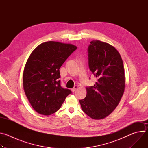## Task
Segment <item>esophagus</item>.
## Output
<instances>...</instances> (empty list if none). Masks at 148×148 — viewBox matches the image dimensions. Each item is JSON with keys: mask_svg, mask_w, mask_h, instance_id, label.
Wrapping results in <instances>:
<instances>
[{"mask_svg": "<svg viewBox=\"0 0 148 148\" xmlns=\"http://www.w3.org/2000/svg\"><path fill=\"white\" fill-rule=\"evenodd\" d=\"M77 88H78V86H74V87L73 88H72L71 90L72 92H74L75 91H76V90H77Z\"/></svg>", "mask_w": 148, "mask_h": 148, "instance_id": "34e87169", "label": "esophagus"}]
</instances>
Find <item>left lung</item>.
<instances>
[{"label":"left lung","mask_w":148,"mask_h":148,"mask_svg":"<svg viewBox=\"0 0 148 148\" xmlns=\"http://www.w3.org/2000/svg\"><path fill=\"white\" fill-rule=\"evenodd\" d=\"M90 43L89 67L97 81L86 88L87 95L79 103L88 116L99 120L110 115L119 104L125 90V73L121 56L114 46L98 40Z\"/></svg>","instance_id":"8db88e82"}]
</instances>
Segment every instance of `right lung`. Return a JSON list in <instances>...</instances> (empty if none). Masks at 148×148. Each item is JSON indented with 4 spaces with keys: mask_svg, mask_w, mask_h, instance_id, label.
<instances>
[{
    "mask_svg": "<svg viewBox=\"0 0 148 148\" xmlns=\"http://www.w3.org/2000/svg\"><path fill=\"white\" fill-rule=\"evenodd\" d=\"M77 49L72 44L50 41L39 45L29 57L23 74V89L37 113L54 114L71 93L61 87L59 70Z\"/></svg>",
    "mask_w": 148,
    "mask_h": 148,
    "instance_id": "obj_1",
    "label": "right lung"
}]
</instances>
